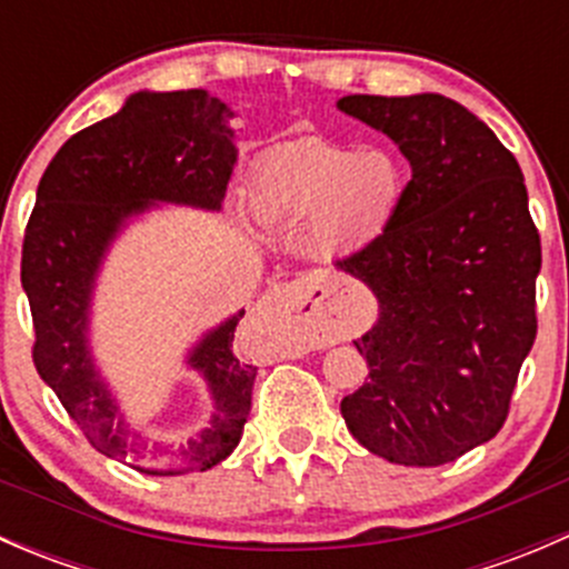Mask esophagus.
Masks as SVG:
<instances>
[{
  "label": "esophagus",
  "instance_id": "34e87169",
  "mask_svg": "<svg viewBox=\"0 0 569 569\" xmlns=\"http://www.w3.org/2000/svg\"><path fill=\"white\" fill-rule=\"evenodd\" d=\"M261 317H278V319H291V321H308L313 327V332H327L332 330V321L317 319V300H313V286L308 278H297L291 283L274 286L263 302L258 306Z\"/></svg>",
  "mask_w": 569,
  "mask_h": 569
}]
</instances>
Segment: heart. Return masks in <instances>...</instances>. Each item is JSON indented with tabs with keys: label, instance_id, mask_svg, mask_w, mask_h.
Listing matches in <instances>:
<instances>
[{
	"label": "heart",
	"instance_id": "b5f03b06",
	"mask_svg": "<svg viewBox=\"0 0 569 569\" xmlns=\"http://www.w3.org/2000/svg\"><path fill=\"white\" fill-rule=\"evenodd\" d=\"M405 189V164L388 148L352 151L327 140H302L258 168L250 203L269 226L313 217V248L349 256L393 226Z\"/></svg>",
	"mask_w": 569,
	"mask_h": 569
}]
</instances>
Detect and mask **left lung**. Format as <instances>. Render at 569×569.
<instances>
[{"label": "left lung", "mask_w": 569, "mask_h": 569, "mask_svg": "<svg viewBox=\"0 0 569 569\" xmlns=\"http://www.w3.org/2000/svg\"><path fill=\"white\" fill-rule=\"evenodd\" d=\"M338 109L386 131L412 168L393 226L336 261L380 302L355 341L369 377L341 416L388 462H455L503 427L537 338L542 248L523 173L446 96H343Z\"/></svg>", "instance_id": "1"}]
</instances>
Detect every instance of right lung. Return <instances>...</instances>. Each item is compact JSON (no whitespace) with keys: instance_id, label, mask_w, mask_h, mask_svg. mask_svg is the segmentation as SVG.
<instances>
[{"instance_id":"add662e5","label":"right lung","mask_w":569,"mask_h":569,"mask_svg":"<svg viewBox=\"0 0 569 569\" xmlns=\"http://www.w3.org/2000/svg\"><path fill=\"white\" fill-rule=\"evenodd\" d=\"M233 112L206 90L137 93L77 131L38 183L21 248V286L36 327L32 363L96 451L148 476L214 468L237 449L250 416L256 366L233 352L239 319L203 338L189 366L209 382L217 412L181 449L151 446L123 427L88 352V308L107 244L126 217L157 200L220 209L237 162Z\"/></svg>"}]
</instances>
